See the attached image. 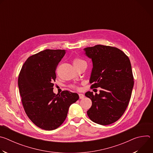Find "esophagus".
<instances>
[{"instance_id":"esophagus-1","label":"esophagus","mask_w":153,"mask_h":153,"mask_svg":"<svg viewBox=\"0 0 153 153\" xmlns=\"http://www.w3.org/2000/svg\"><path fill=\"white\" fill-rule=\"evenodd\" d=\"M79 98H80V99H83L84 97H85V96H84L83 94H79Z\"/></svg>"}]
</instances>
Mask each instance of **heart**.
<instances>
[{
  "instance_id": "b5f03b06",
  "label": "heart",
  "mask_w": 153,
  "mask_h": 153,
  "mask_svg": "<svg viewBox=\"0 0 153 153\" xmlns=\"http://www.w3.org/2000/svg\"><path fill=\"white\" fill-rule=\"evenodd\" d=\"M83 62H85V61L82 60L80 58H78V57H75L73 59V65H74V67L77 66V65H79V64H80V63H82ZM71 88H75V89H77L78 88V87L76 85H72L71 86Z\"/></svg>"
}]
</instances>
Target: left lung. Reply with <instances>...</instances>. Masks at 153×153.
<instances>
[{
    "label": "left lung",
    "instance_id": "left-lung-1",
    "mask_svg": "<svg viewBox=\"0 0 153 153\" xmlns=\"http://www.w3.org/2000/svg\"><path fill=\"white\" fill-rule=\"evenodd\" d=\"M84 51L93 62L91 88H102L99 94L85 93L92 101L87 114L99 125L111 124L123 115L131 96L134 77L129 59L120 50L110 46L97 45Z\"/></svg>",
    "mask_w": 153,
    "mask_h": 153
}]
</instances>
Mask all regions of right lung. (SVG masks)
Wrapping results in <instances>:
<instances>
[{"label": "right lung", "mask_w": 153, "mask_h": 153, "mask_svg": "<svg viewBox=\"0 0 153 153\" xmlns=\"http://www.w3.org/2000/svg\"><path fill=\"white\" fill-rule=\"evenodd\" d=\"M65 50H45L29 57L18 77L24 110L32 122L45 130L59 127L66 119L70 105L79 98L76 93H53L56 70Z\"/></svg>", "instance_id": "right-lung-1"}]
</instances>
